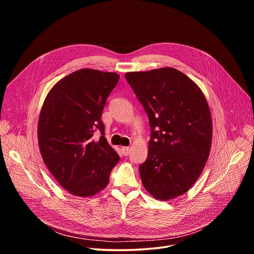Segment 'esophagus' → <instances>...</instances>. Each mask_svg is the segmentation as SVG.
<instances>
[{"label": "esophagus", "instance_id": "esophagus-1", "mask_svg": "<svg viewBox=\"0 0 254 254\" xmlns=\"http://www.w3.org/2000/svg\"><path fill=\"white\" fill-rule=\"evenodd\" d=\"M122 153L124 156H127L129 154V148L127 147H123L122 148Z\"/></svg>", "mask_w": 254, "mask_h": 254}]
</instances>
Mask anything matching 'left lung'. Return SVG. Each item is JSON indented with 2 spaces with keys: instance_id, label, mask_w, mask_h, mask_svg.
<instances>
[{
  "instance_id": "obj_1",
  "label": "left lung",
  "mask_w": 254,
  "mask_h": 254,
  "mask_svg": "<svg viewBox=\"0 0 254 254\" xmlns=\"http://www.w3.org/2000/svg\"><path fill=\"white\" fill-rule=\"evenodd\" d=\"M152 128L148 158L138 168L150 195L168 201L185 194L209 158L212 119L200 87L172 67L126 73Z\"/></svg>"
}]
</instances>
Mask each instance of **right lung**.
Returning a JSON list of instances; mask_svg holds the SVG:
<instances>
[{
  "instance_id": "1",
  "label": "right lung",
  "mask_w": 254,
  "mask_h": 254,
  "mask_svg": "<svg viewBox=\"0 0 254 254\" xmlns=\"http://www.w3.org/2000/svg\"><path fill=\"white\" fill-rule=\"evenodd\" d=\"M116 72L83 68L60 79L48 92L38 121L42 159L69 194L87 198L103 190L120 157L104 137L100 121ZM99 129L101 138L92 139Z\"/></svg>"
}]
</instances>
